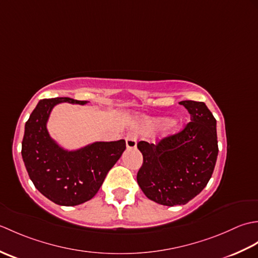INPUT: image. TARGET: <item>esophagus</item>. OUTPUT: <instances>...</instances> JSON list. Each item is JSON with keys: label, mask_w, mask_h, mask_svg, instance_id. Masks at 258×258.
<instances>
[{"label": "esophagus", "mask_w": 258, "mask_h": 258, "mask_svg": "<svg viewBox=\"0 0 258 258\" xmlns=\"http://www.w3.org/2000/svg\"><path fill=\"white\" fill-rule=\"evenodd\" d=\"M126 147H127V150H133L136 147V138L132 134H128L126 136Z\"/></svg>", "instance_id": "34e87169"}]
</instances>
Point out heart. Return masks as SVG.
<instances>
[{
  "label": "heart",
  "instance_id": "b5f03b06",
  "mask_svg": "<svg viewBox=\"0 0 258 258\" xmlns=\"http://www.w3.org/2000/svg\"><path fill=\"white\" fill-rule=\"evenodd\" d=\"M167 122H168L167 118H164V117L147 119V120H145V123H144V128L147 130V131H151V130H154V128L160 127L161 125L165 124ZM168 125H171V123H168Z\"/></svg>",
  "mask_w": 258,
  "mask_h": 258
}]
</instances>
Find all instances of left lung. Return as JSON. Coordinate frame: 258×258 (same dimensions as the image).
<instances>
[{
    "instance_id": "8db88e82",
    "label": "left lung",
    "mask_w": 258,
    "mask_h": 258,
    "mask_svg": "<svg viewBox=\"0 0 258 258\" xmlns=\"http://www.w3.org/2000/svg\"><path fill=\"white\" fill-rule=\"evenodd\" d=\"M190 114L180 132L157 144L141 141L143 164L138 183L147 199L161 205H184L207 185L215 167L218 145L216 119L205 103L179 102Z\"/></svg>"
}]
</instances>
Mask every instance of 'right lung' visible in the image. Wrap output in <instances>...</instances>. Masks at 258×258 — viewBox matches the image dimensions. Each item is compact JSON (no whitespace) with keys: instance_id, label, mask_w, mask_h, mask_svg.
<instances>
[{"instance_id":"1","label":"right lung","mask_w":258,"mask_h":258,"mask_svg":"<svg viewBox=\"0 0 258 258\" xmlns=\"http://www.w3.org/2000/svg\"><path fill=\"white\" fill-rule=\"evenodd\" d=\"M64 102L80 105L87 103L70 97L38 102L25 123L22 157L31 180L41 194L57 205L75 206L95 196L109 169L122 156L126 144L124 140L95 142L80 150H64L46 128L53 107Z\"/></svg>"}]
</instances>
